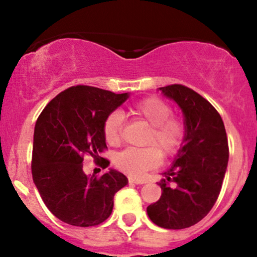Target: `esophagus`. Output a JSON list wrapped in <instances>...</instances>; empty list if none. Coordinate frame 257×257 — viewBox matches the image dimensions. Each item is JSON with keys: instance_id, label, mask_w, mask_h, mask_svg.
I'll return each mask as SVG.
<instances>
[{"instance_id": "obj_1", "label": "esophagus", "mask_w": 257, "mask_h": 257, "mask_svg": "<svg viewBox=\"0 0 257 257\" xmlns=\"http://www.w3.org/2000/svg\"><path fill=\"white\" fill-rule=\"evenodd\" d=\"M129 182L131 184H135V185H143L145 184V180L144 179H139V178H129Z\"/></svg>"}]
</instances>
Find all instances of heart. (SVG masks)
Listing matches in <instances>:
<instances>
[{
  "instance_id": "heart-1",
  "label": "heart",
  "mask_w": 257,
  "mask_h": 257,
  "mask_svg": "<svg viewBox=\"0 0 257 257\" xmlns=\"http://www.w3.org/2000/svg\"><path fill=\"white\" fill-rule=\"evenodd\" d=\"M126 114L149 126L141 149H126L114 157V166L132 176H141L161 163L162 157L170 158L180 151L185 140L186 125L181 117L172 114V106L164 100L146 98L129 106ZM122 114L112 112L104 122V137L111 146L122 141Z\"/></svg>"
}]
</instances>
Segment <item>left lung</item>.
<instances>
[{"label": "left lung", "instance_id": "8db88e82", "mask_svg": "<svg viewBox=\"0 0 257 257\" xmlns=\"http://www.w3.org/2000/svg\"><path fill=\"white\" fill-rule=\"evenodd\" d=\"M159 90L181 107L186 134L173 167L158 182L161 198L147 206V214L159 227L182 229L199 222L217 200L228 163V141L220 113L202 95L182 84Z\"/></svg>", "mask_w": 257, "mask_h": 257}]
</instances>
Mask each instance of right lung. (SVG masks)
<instances>
[{
	"mask_svg": "<svg viewBox=\"0 0 257 257\" xmlns=\"http://www.w3.org/2000/svg\"><path fill=\"white\" fill-rule=\"evenodd\" d=\"M126 99L128 93L73 85L51 100L38 116L32 179L44 204L63 222L78 227L100 225L112 213L114 193L128 182L125 175L113 169L100 178L85 175L82 166L85 155L102 169L110 164L99 156L107 150L104 122Z\"/></svg>",
	"mask_w": 257,
	"mask_h": 257,
	"instance_id": "obj_1",
	"label": "right lung"
}]
</instances>
